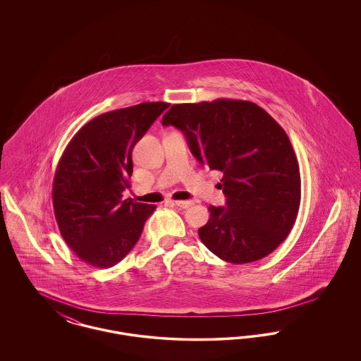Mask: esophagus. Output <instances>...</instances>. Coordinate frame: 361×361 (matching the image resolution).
<instances>
[{
    "label": "esophagus",
    "mask_w": 361,
    "mask_h": 361,
    "mask_svg": "<svg viewBox=\"0 0 361 361\" xmlns=\"http://www.w3.org/2000/svg\"><path fill=\"white\" fill-rule=\"evenodd\" d=\"M174 204L180 207V208H188V207L192 206V202H188V200H176Z\"/></svg>",
    "instance_id": "1"
}]
</instances>
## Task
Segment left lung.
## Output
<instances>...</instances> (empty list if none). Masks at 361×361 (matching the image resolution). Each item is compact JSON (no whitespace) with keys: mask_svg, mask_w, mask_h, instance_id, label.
<instances>
[{"mask_svg":"<svg viewBox=\"0 0 361 361\" xmlns=\"http://www.w3.org/2000/svg\"><path fill=\"white\" fill-rule=\"evenodd\" d=\"M162 126L178 128L193 157L224 173L226 206H209L199 237L231 264L253 262L287 238L300 204V173L286 131L257 104L218 99L174 104Z\"/></svg>","mask_w":361,"mask_h":361,"instance_id":"1","label":"left lung"}]
</instances>
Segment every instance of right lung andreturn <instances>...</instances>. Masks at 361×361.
Here are the masks:
<instances>
[{"label": "right lung", "instance_id": "1", "mask_svg": "<svg viewBox=\"0 0 361 361\" xmlns=\"http://www.w3.org/2000/svg\"><path fill=\"white\" fill-rule=\"evenodd\" d=\"M168 103H142L86 123L58 164L52 204L59 231L77 257L111 268L135 246L154 204L123 200L133 149Z\"/></svg>", "mask_w": 361, "mask_h": 361}]
</instances>
